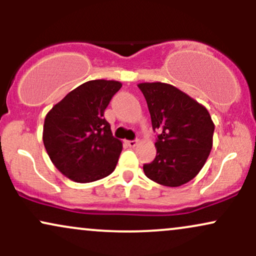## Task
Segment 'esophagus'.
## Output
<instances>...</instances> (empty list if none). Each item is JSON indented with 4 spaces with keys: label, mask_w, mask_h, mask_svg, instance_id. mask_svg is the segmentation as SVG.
Returning <instances> with one entry per match:
<instances>
[{
    "label": "esophagus",
    "mask_w": 256,
    "mask_h": 256,
    "mask_svg": "<svg viewBox=\"0 0 256 256\" xmlns=\"http://www.w3.org/2000/svg\"><path fill=\"white\" fill-rule=\"evenodd\" d=\"M138 144V140H128V146H131V148H134V146H136Z\"/></svg>",
    "instance_id": "esophagus-1"
}]
</instances>
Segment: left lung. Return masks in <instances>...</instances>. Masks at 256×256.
<instances>
[{
  "instance_id": "obj_1",
  "label": "left lung",
  "mask_w": 256,
  "mask_h": 256,
  "mask_svg": "<svg viewBox=\"0 0 256 256\" xmlns=\"http://www.w3.org/2000/svg\"><path fill=\"white\" fill-rule=\"evenodd\" d=\"M152 130L156 156L143 165L149 179L165 186H180L196 177L213 146L214 124L202 104L166 83H140Z\"/></svg>"
}]
</instances>
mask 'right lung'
<instances>
[{
  "mask_svg": "<svg viewBox=\"0 0 256 256\" xmlns=\"http://www.w3.org/2000/svg\"><path fill=\"white\" fill-rule=\"evenodd\" d=\"M122 88L116 80H89L67 94L46 114L43 143L52 162L77 183L110 176L122 143L113 137L104 110Z\"/></svg>",
  "mask_w": 256,
  "mask_h": 256,
  "instance_id": "obj_1",
  "label": "right lung"
}]
</instances>
